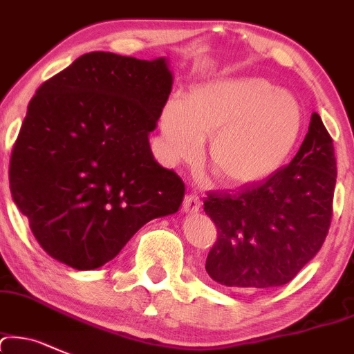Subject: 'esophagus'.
<instances>
[{"instance_id":"esophagus-1","label":"esophagus","mask_w":354,"mask_h":354,"mask_svg":"<svg viewBox=\"0 0 354 354\" xmlns=\"http://www.w3.org/2000/svg\"><path fill=\"white\" fill-rule=\"evenodd\" d=\"M182 209H184V212H197L201 209V199L196 194H189L182 203Z\"/></svg>"}]
</instances>
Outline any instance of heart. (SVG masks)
I'll list each match as a JSON object with an SVG mask.
<instances>
[{
	"mask_svg": "<svg viewBox=\"0 0 354 354\" xmlns=\"http://www.w3.org/2000/svg\"><path fill=\"white\" fill-rule=\"evenodd\" d=\"M304 131V109L292 94L261 77H233L194 87L170 100L160 116L169 165L194 162L209 140L207 165L224 185L253 187L287 163Z\"/></svg>",
	"mask_w": 354,
	"mask_h": 354,
	"instance_id": "b5f03b06",
	"label": "heart"
}]
</instances>
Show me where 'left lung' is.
I'll use <instances>...</instances> for the list:
<instances>
[{
    "label": "left lung",
    "instance_id": "8db88e82",
    "mask_svg": "<svg viewBox=\"0 0 354 354\" xmlns=\"http://www.w3.org/2000/svg\"><path fill=\"white\" fill-rule=\"evenodd\" d=\"M336 177L333 140L314 113L287 167L253 187L206 197L204 211L218 227L207 275L243 292L290 282L324 243Z\"/></svg>",
    "mask_w": 354,
    "mask_h": 354
}]
</instances>
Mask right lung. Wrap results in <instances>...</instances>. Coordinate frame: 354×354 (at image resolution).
<instances>
[{"label":"right lung","instance_id":"add662e5","mask_svg":"<svg viewBox=\"0 0 354 354\" xmlns=\"http://www.w3.org/2000/svg\"><path fill=\"white\" fill-rule=\"evenodd\" d=\"M172 82L165 57L91 52L39 87L11 151L10 189L52 258L100 268L143 224L178 211L184 182L148 142Z\"/></svg>","mask_w":354,"mask_h":354}]
</instances>
